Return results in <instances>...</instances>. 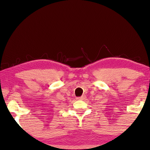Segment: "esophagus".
<instances>
[{
	"mask_svg": "<svg viewBox=\"0 0 150 150\" xmlns=\"http://www.w3.org/2000/svg\"><path fill=\"white\" fill-rule=\"evenodd\" d=\"M86 97V95H83V96H82L81 97H77V99H78V100H84Z\"/></svg>",
	"mask_w": 150,
	"mask_h": 150,
	"instance_id": "1",
	"label": "esophagus"
}]
</instances>
